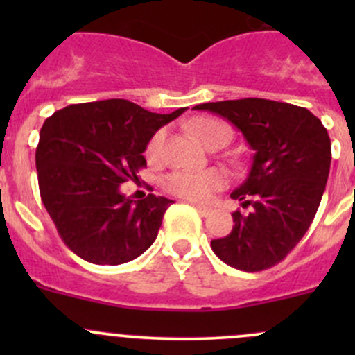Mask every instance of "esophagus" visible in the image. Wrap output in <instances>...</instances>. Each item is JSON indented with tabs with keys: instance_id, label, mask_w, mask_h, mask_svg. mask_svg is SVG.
Wrapping results in <instances>:
<instances>
[{
	"instance_id": "esophagus-1",
	"label": "esophagus",
	"mask_w": 355,
	"mask_h": 355,
	"mask_svg": "<svg viewBox=\"0 0 355 355\" xmlns=\"http://www.w3.org/2000/svg\"><path fill=\"white\" fill-rule=\"evenodd\" d=\"M192 207H194V209L198 211V213L200 214V216H207V214L211 213V209H209V207H206V206H200V204H192Z\"/></svg>"
}]
</instances>
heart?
I'll list each match as a JSON object with an SVG mask.
<instances>
[{"label":"heart","mask_w":355,"mask_h":355,"mask_svg":"<svg viewBox=\"0 0 355 355\" xmlns=\"http://www.w3.org/2000/svg\"><path fill=\"white\" fill-rule=\"evenodd\" d=\"M192 132L206 148H211L216 142L227 144L232 137L230 125L216 120V118H199L192 125ZM163 141L164 130H157L149 141L148 149H146V156L149 159H156L159 156ZM227 175L221 170H216V168H209V170L202 171L178 170L164 177L163 189L168 194L177 196V198L196 200V202H206L214 192L221 191L227 185Z\"/></svg>","instance_id":"1"}]
</instances>
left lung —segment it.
<instances>
[{
	"label": "left lung",
	"instance_id": "left-lung-1",
	"mask_svg": "<svg viewBox=\"0 0 355 355\" xmlns=\"http://www.w3.org/2000/svg\"><path fill=\"white\" fill-rule=\"evenodd\" d=\"M194 110L227 118L254 149L249 177L230 194L250 213L235 211L232 232L211 241V249L237 270H268L287 257L316 216L331 163L327 128L309 110L271 99L204 103Z\"/></svg>",
	"mask_w": 355,
	"mask_h": 355
}]
</instances>
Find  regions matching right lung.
I'll return each instance as SVG.
<instances>
[{
    "label": "right lung",
    "instance_id": "1",
    "mask_svg": "<svg viewBox=\"0 0 355 355\" xmlns=\"http://www.w3.org/2000/svg\"><path fill=\"white\" fill-rule=\"evenodd\" d=\"M184 111L159 114L127 99H106L46 118L35 149L39 192L71 252L114 266L151 247L173 200L155 194L134 200L120 184L137 180L153 135Z\"/></svg>",
    "mask_w": 355,
    "mask_h": 355
}]
</instances>
